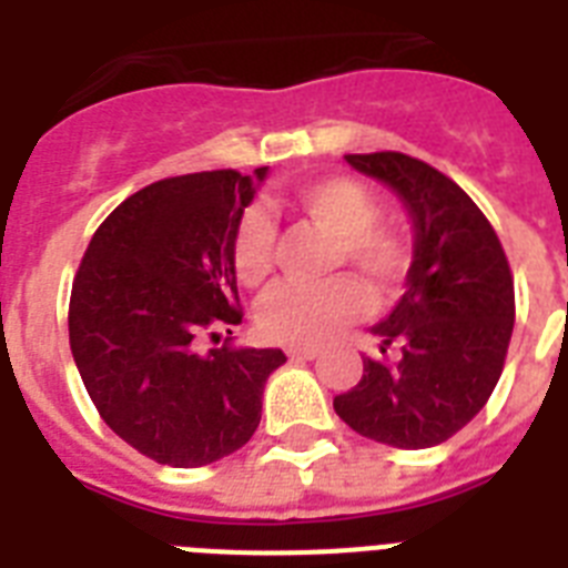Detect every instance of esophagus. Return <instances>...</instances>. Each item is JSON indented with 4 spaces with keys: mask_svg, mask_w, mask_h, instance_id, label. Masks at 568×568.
<instances>
[{
    "mask_svg": "<svg viewBox=\"0 0 568 568\" xmlns=\"http://www.w3.org/2000/svg\"><path fill=\"white\" fill-rule=\"evenodd\" d=\"M285 354L292 356V359H315L321 351H318V347H288Z\"/></svg>",
    "mask_w": 568,
    "mask_h": 568,
    "instance_id": "1",
    "label": "esophagus"
}]
</instances>
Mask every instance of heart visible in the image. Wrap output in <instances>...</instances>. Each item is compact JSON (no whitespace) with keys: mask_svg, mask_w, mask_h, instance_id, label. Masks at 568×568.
<instances>
[{"mask_svg":"<svg viewBox=\"0 0 568 568\" xmlns=\"http://www.w3.org/2000/svg\"><path fill=\"white\" fill-rule=\"evenodd\" d=\"M292 203L310 221L338 239L336 265H354L374 285L379 297H392L406 285L413 267V247L404 232L379 223L383 203L368 185L351 176H327L294 191ZM276 223L262 205L241 214L230 241L232 271L244 285H262L274 271ZM372 292L356 276H336L324 285H276L258 303L256 324L267 342L315 347L338 329L368 318Z\"/></svg>","mask_w":568,"mask_h":568,"instance_id":"heart-1","label":"heart"}]
</instances>
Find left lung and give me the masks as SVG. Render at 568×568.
<instances>
[{
  "instance_id": "obj_1",
  "label": "left lung",
  "mask_w": 568,
  "mask_h": 568,
  "mask_svg": "<svg viewBox=\"0 0 568 568\" xmlns=\"http://www.w3.org/2000/svg\"><path fill=\"white\" fill-rule=\"evenodd\" d=\"M386 182L415 223L406 292L379 321V354L363 356V379L333 397L338 418L392 448H433L459 433L493 395L516 321L513 271L493 223L457 182L404 153L345 155Z\"/></svg>"
}]
</instances>
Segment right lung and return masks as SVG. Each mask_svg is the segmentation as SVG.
I'll return each mask as SVG.
<instances>
[{
	"instance_id": "obj_1",
	"label": "right lung",
	"mask_w": 568,
	"mask_h": 568,
	"mask_svg": "<svg viewBox=\"0 0 568 568\" xmlns=\"http://www.w3.org/2000/svg\"><path fill=\"white\" fill-rule=\"evenodd\" d=\"M265 173L146 185L100 223L75 271V368L102 422L162 466H209L247 445L267 374L285 363L274 347L217 345L244 315L230 241Z\"/></svg>"
}]
</instances>
